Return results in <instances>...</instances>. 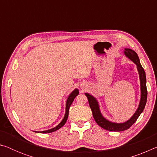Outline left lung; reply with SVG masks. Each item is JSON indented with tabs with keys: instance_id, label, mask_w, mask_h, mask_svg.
Returning <instances> with one entry per match:
<instances>
[{
	"instance_id": "left-lung-1",
	"label": "left lung",
	"mask_w": 157,
	"mask_h": 157,
	"mask_svg": "<svg viewBox=\"0 0 157 157\" xmlns=\"http://www.w3.org/2000/svg\"><path fill=\"white\" fill-rule=\"evenodd\" d=\"M124 54L127 58H129L130 60H132L136 65L140 84V99L139 107H138L136 112L134 113V115L128 121L121 123H113V122L108 121L107 119H106L102 116V113H101L99 103H98L96 98L93 96L92 95H90L88 93H85V95H86L89 101V106L92 111L93 116H94L95 122L102 128L108 130V131L121 132L129 129L136 121L138 118L144 110L146 102H147V87H146V75L144 69H143L140 63L139 56H138L136 52L134 50L130 48H124Z\"/></svg>"
}]
</instances>
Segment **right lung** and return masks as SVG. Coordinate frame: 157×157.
Masks as SVG:
<instances>
[{
	"label": "right lung",
	"mask_w": 157,
	"mask_h": 157,
	"mask_svg": "<svg viewBox=\"0 0 157 157\" xmlns=\"http://www.w3.org/2000/svg\"><path fill=\"white\" fill-rule=\"evenodd\" d=\"M79 94V90L78 89H75V90H73V91L71 93V94L68 95V97L67 98V100H66V112H65V115L64 117H63V118L62 119V121H61V123L57 125L56 127H53V128L48 129V130H46V131H41V132H36V131H34V132H36V133H41V134H47V133H51L53 132H55L58 130L59 129H60L61 127H63L66 121H67L68 119V112H69V108H70L71 104H72V102H73L74 99H75V97L77 96Z\"/></svg>",
	"instance_id": "obj_1"
}]
</instances>
